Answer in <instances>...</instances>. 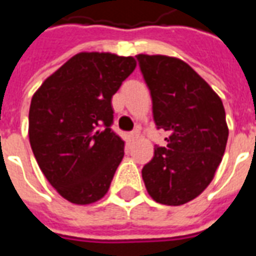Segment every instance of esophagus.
<instances>
[{
    "label": "esophagus",
    "mask_w": 256,
    "mask_h": 256,
    "mask_svg": "<svg viewBox=\"0 0 256 256\" xmlns=\"http://www.w3.org/2000/svg\"><path fill=\"white\" fill-rule=\"evenodd\" d=\"M138 136H140L138 130H134V132H132V133L128 134V140H130V141H134V140L138 138Z\"/></svg>",
    "instance_id": "1"
}]
</instances>
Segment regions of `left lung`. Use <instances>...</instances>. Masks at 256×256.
Wrapping results in <instances>:
<instances>
[{
  "label": "left lung",
  "instance_id": "left-lung-1",
  "mask_svg": "<svg viewBox=\"0 0 256 256\" xmlns=\"http://www.w3.org/2000/svg\"><path fill=\"white\" fill-rule=\"evenodd\" d=\"M150 90L154 119L168 133L142 168L150 196L166 206L198 198L212 181L225 154L229 128L225 108L212 88L181 58L137 54Z\"/></svg>",
  "mask_w": 256,
  "mask_h": 256
}]
</instances>
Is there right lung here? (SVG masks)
<instances>
[{"instance_id": "obj_1", "label": "right lung", "mask_w": 256, "mask_h": 256, "mask_svg": "<svg viewBox=\"0 0 256 256\" xmlns=\"http://www.w3.org/2000/svg\"><path fill=\"white\" fill-rule=\"evenodd\" d=\"M136 66L132 56L80 52L31 98V150L49 184L70 203H96L110 189L124 155V142L111 130V100Z\"/></svg>"}]
</instances>
